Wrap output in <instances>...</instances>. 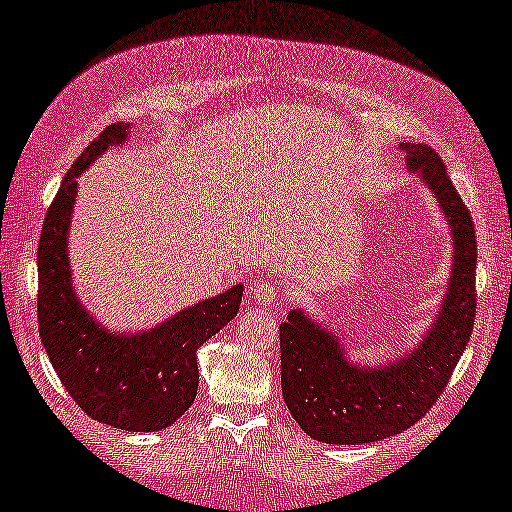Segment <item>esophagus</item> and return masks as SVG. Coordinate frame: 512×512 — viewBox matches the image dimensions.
<instances>
[{"instance_id":"1","label":"esophagus","mask_w":512,"mask_h":512,"mask_svg":"<svg viewBox=\"0 0 512 512\" xmlns=\"http://www.w3.org/2000/svg\"><path fill=\"white\" fill-rule=\"evenodd\" d=\"M249 298L261 307H275L277 303H282L284 300V291L277 282H258L251 286Z\"/></svg>"}]
</instances>
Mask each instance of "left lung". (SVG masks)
<instances>
[{
	"label": "left lung",
	"instance_id": "8db88e82",
	"mask_svg": "<svg viewBox=\"0 0 512 512\" xmlns=\"http://www.w3.org/2000/svg\"><path fill=\"white\" fill-rule=\"evenodd\" d=\"M401 149L450 226V284L417 347L382 366L349 361L347 342L305 310L286 314L279 326L284 403L307 436L328 445L375 443L410 429L443 394L471 340L478 261L471 214L431 146L405 142Z\"/></svg>",
	"mask_w": 512,
	"mask_h": 512
}]
</instances>
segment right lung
Wrapping results in <instances>:
<instances>
[{"instance_id": "obj_1", "label": "right lung", "mask_w": 512, "mask_h": 512, "mask_svg": "<svg viewBox=\"0 0 512 512\" xmlns=\"http://www.w3.org/2000/svg\"><path fill=\"white\" fill-rule=\"evenodd\" d=\"M114 123L81 153L48 207L39 240V335L60 382L97 422L123 431H163L198 394V349L237 317L242 284L172 314L149 331L121 333L97 321L72 284L67 237L76 186L109 146L128 139Z\"/></svg>"}]
</instances>
